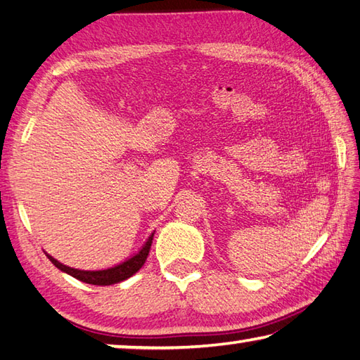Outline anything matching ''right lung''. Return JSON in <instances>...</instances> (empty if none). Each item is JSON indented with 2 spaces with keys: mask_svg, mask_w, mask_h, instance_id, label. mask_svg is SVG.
<instances>
[{
  "mask_svg": "<svg viewBox=\"0 0 360 360\" xmlns=\"http://www.w3.org/2000/svg\"><path fill=\"white\" fill-rule=\"evenodd\" d=\"M153 233L148 236L147 241L144 243V246L139 249L138 254H134L133 257L127 259L125 262H122L119 264H114V266L106 268V269L84 271V269L70 268V266H67V264L58 262L56 259H53L50 254H46V252L45 254L50 259V262L54 264V266L63 271V273L75 277V279H78L81 282H86V283H91V285H112V283H119L122 281H127L128 277L136 274L138 271L142 268V264H144L146 260H147L148 250H150V246H152Z\"/></svg>",
  "mask_w": 360,
  "mask_h": 360,
  "instance_id": "1",
  "label": "right lung"
}]
</instances>
